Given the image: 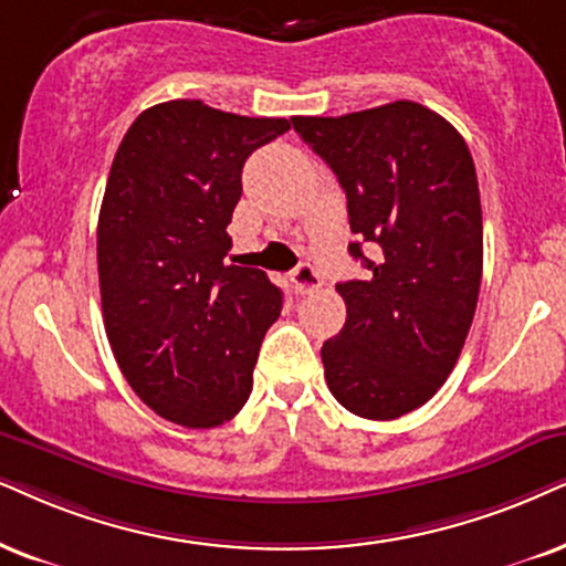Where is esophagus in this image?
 Instances as JSON below:
<instances>
[{"label":"esophagus","instance_id":"esophagus-1","mask_svg":"<svg viewBox=\"0 0 566 566\" xmlns=\"http://www.w3.org/2000/svg\"><path fill=\"white\" fill-rule=\"evenodd\" d=\"M292 279V287H295L297 295H311L321 287V274L311 263H300V266L290 274Z\"/></svg>","mask_w":566,"mask_h":566}]
</instances>
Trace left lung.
<instances>
[{
    "label": "left lung",
    "mask_w": 566,
    "mask_h": 566,
    "mask_svg": "<svg viewBox=\"0 0 566 566\" xmlns=\"http://www.w3.org/2000/svg\"><path fill=\"white\" fill-rule=\"evenodd\" d=\"M292 125L345 190L349 255L370 271L336 284L347 321L321 347L326 384L360 418H402L441 389L475 316L483 217L473 156L441 114L415 102ZM366 241L376 262L361 255Z\"/></svg>",
    "instance_id": "8db88e82"
}]
</instances>
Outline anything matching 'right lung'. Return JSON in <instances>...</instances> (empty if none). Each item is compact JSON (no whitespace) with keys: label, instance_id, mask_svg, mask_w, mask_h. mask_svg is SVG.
I'll use <instances>...</instances> for the list:
<instances>
[{"label":"right lung","instance_id":"obj_1","mask_svg":"<svg viewBox=\"0 0 566 566\" xmlns=\"http://www.w3.org/2000/svg\"><path fill=\"white\" fill-rule=\"evenodd\" d=\"M290 130L177 98L140 112L106 180L96 253L117 366L156 415L185 428L232 420L253 389L282 290L227 263L242 164Z\"/></svg>","mask_w":566,"mask_h":566}]
</instances>
